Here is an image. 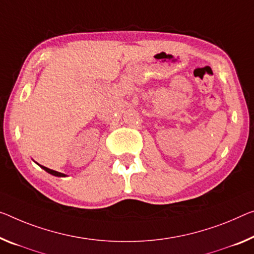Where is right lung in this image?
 <instances>
[{"label": "right lung", "mask_w": 254, "mask_h": 254, "mask_svg": "<svg viewBox=\"0 0 254 254\" xmlns=\"http://www.w3.org/2000/svg\"><path fill=\"white\" fill-rule=\"evenodd\" d=\"M38 165V163H37ZM40 166L42 169H44L46 173H49V174H51V175H53V176H57V177H65V175L64 174H62V173H59V171H56V170H52V169H49V168H46V167H44V166H41V165H38Z\"/></svg>", "instance_id": "right-lung-1"}]
</instances>
